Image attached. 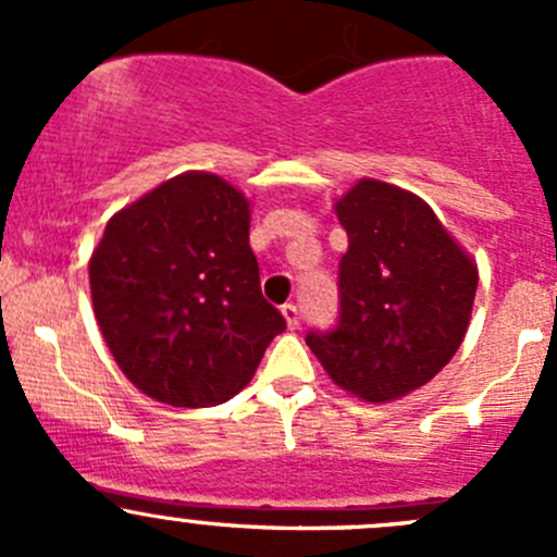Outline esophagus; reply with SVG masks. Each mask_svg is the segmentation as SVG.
Masks as SVG:
<instances>
[{"instance_id": "esophagus-1", "label": "esophagus", "mask_w": 557, "mask_h": 557, "mask_svg": "<svg viewBox=\"0 0 557 557\" xmlns=\"http://www.w3.org/2000/svg\"><path fill=\"white\" fill-rule=\"evenodd\" d=\"M283 318H285V323H288V329H299V323H301L299 307H296V305H285L283 307Z\"/></svg>"}]
</instances>
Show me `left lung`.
I'll list each match as a JSON object with an SVG mask.
<instances>
[{"label":"left lung","mask_w":557,"mask_h":557,"mask_svg":"<svg viewBox=\"0 0 557 557\" xmlns=\"http://www.w3.org/2000/svg\"><path fill=\"white\" fill-rule=\"evenodd\" d=\"M347 232L339 323L307 345L352 396L387 404L450 363L476 294V263L420 196L358 180L334 205Z\"/></svg>","instance_id":"1"}]
</instances>
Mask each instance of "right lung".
Returning a JSON list of instances; mask_svg holds the SVG:
<instances>
[{
    "mask_svg": "<svg viewBox=\"0 0 557 557\" xmlns=\"http://www.w3.org/2000/svg\"><path fill=\"white\" fill-rule=\"evenodd\" d=\"M88 277L121 372L172 407L237 396L285 331L261 296L250 201L210 172L177 174L115 212Z\"/></svg>",
    "mask_w": 557,
    "mask_h": 557,
    "instance_id": "obj_1",
    "label": "right lung"
}]
</instances>
